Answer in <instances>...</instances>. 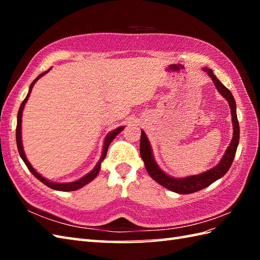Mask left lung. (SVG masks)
I'll return each mask as SVG.
<instances>
[{
    "instance_id": "8db88e82",
    "label": "left lung",
    "mask_w": 260,
    "mask_h": 260,
    "mask_svg": "<svg viewBox=\"0 0 260 260\" xmlns=\"http://www.w3.org/2000/svg\"><path fill=\"white\" fill-rule=\"evenodd\" d=\"M202 70L206 71L210 78L212 79L215 88H217L218 91L221 93V96L225 98V101L228 102L230 110H231V120H233V126H234L233 140H231L230 144L227 150H225L222 158L220 159V162L215 165L214 168L210 169L201 174L185 176V178H173V176L165 173L164 171H162L161 168L157 165L155 158H154V155H153L151 143L148 141L145 132L142 131V135H141L140 153H141L142 159L144 161L147 173L150 174L151 178L154 181H156L158 184L167 187V189L170 191L179 193V194H190V193L200 191L204 189V187L209 186L210 184H212L213 182L221 179L222 176L228 172L231 164H233L237 147H238V144H239L240 129H239L238 118H237L236 101L233 96V93H231L230 90L227 89V88L221 84V81L214 76L213 71L211 69L203 68Z\"/></svg>"
}]
</instances>
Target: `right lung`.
Returning a JSON list of instances; mask_svg holds the SVG:
<instances>
[{
	"instance_id": "obj_1",
	"label": "right lung",
	"mask_w": 260,
	"mask_h": 260,
	"mask_svg": "<svg viewBox=\"0 0 260 260\" xmlns=\"http://www.w3.org/2000/svg\"><path fill=\"white\" fill-rule=\"evenodd\" d=\"M51 69V68H50ZM50 69L47 70L46 73H43L41 75H39L37 78L32 81V84L30 85V88H29V92H27V95L25 97V99L23 102H22L21 106L19 108V113H18V124H16V132H15V137H16V145H18V150H19V154L21 158L23 159V162L25 163L26 168L30 170V172L36 176V178L41 181L43 184H46L47 186L51 187V189L53 190H57V191H63V192H67V191H76L80 189V187L85 186L86 184L89 183V182H91L93 179L96 178V176L98 175L99 171H101V165H102V162L104 161V158L106 157V154H107V151H108V147L110 145V143L113 142V140L116 137V135H118L121 131H123L125 128V126H120L118 127V128H116L114 131L110 132V133H108L106 135V137H105V141H104V146H103V153H102V156L101 158H99V161L97 162V164L95 165V168H93L89 173H87L86 175L82 176V178L76 180V181H73V182H66V183H57V182H52V181H49L48 179L43 178V176L38 173L37 171L33 169L32 165L30 164V162L27 161V158L25 156V153H24V150H23V145H22V132H21V128H22V113H23V109H24V105L26 104L27 99H29L30 97V93L32 91V88L33 86H35L36 82L41 78V77L43 75H46L47 73H49L50 71Z\"/></svg>"
}]
</instances>
